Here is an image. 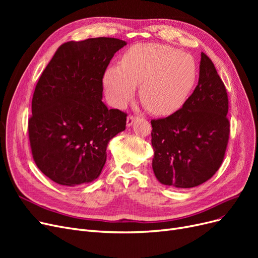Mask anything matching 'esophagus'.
I'll return each instance as SVG.
<instances>
[{"mask_svg": "<svg viewBox=\"0 0 258 258\" xmlns=\"http://www.w3.org/2000/svg\"><path fill=\"white\" fill-rule=\"evenodd\" d=\"M138 119V117L137 116H134V115H129L128 117H127V126L128 127H130L132 123H134L136 120Z\"/></svg>", "mask_w": 258, "mask_h": 258, "instance_id": "1", "label": "esophagus"}]
</instances>
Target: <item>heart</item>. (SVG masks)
Instances as JSON below:
<instances>
[{
  "mask_svg": "<svg viewBox=\"0 0 258 258\" xmlns=\"http://www.w3.org/2000/svg\"><path fill=\"white\" fill-rule=\"evenodd\" d=\"M198 67L188 53L165 44H137L123 53L120 66L105 70L103 85L111 102L118 107L134 98L140 85V99L156 115L176 112L196 84Z\"/></svg>",
  "mask_w": 258,
  "mask_h": 258,
  "instance_id": "1",
  "label": "heart"
}]
</instances>
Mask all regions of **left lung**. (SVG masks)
Instances as JSON below:
<instances>
[{
  "instance_id": "8db88e82",
  "label": "left lung",
  "mask_w": 258,
  "mask_h": 258,
  "mask_svg": "<svg viewBox=\"0 0 258 258\" xmlns=\"http://www.w3.org/2000/svg\"><path fill=\"white\" fill-rule=\"evenodd\" d=\"M199 81L182 108L153 119V170L158 181L176 188L207 182L220 169L230 122L228 96L213 62L201 52Z\"/></svg>"
}]
</instances>
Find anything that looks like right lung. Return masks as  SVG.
Returning a JSON list of instances; mask_svg holds the SVG:
<instances>
[{
	"label": "right lung",
	"instance_id": "1",
	"mask_svg": "<svg viewBox=\"0 0 258 258\" xmlns=\"http://www.w3.org/2000/svg\"><path fill=\"white\" fill-rule=\"evenodd\" d=\"M126 44L114 37L67 42L43 71L28 129L33 159L51 181L64 186L95 181L110 140L126 129L127 114L102 102L105 70Z\"/></svg>",
	"mask_w": 258,
	"mask_h": 258
}]
</instances>
